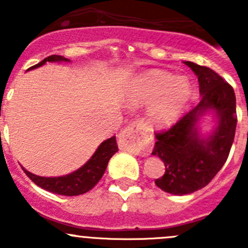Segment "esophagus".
<instances>
[{
	"mask_svg": "<svg viewBox=\"0 0 248 248\" xmlns=\"http://www.w3.org/2000/svg\"><path fill=\"white\" fill-rule=\"evenodd\" d=\"M153 145V138L145 130L143 122L131 123L119 134V146L135 155L146 156Z\"/></svg>",
	"mask_w": 248,
	"mask_h": 248,
	"instance_id": "34e87169",
	"label": "esophagus"
}]
</instances>
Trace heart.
Instances as JSON below:
<instances>
[{
  "label": "heart",
  "instance_id": "heart-1",
  "mask_svg": "<svg viewBox=\"0 0 248 248\" xmlns=\"http://www.w3.org/2000/svg\"><path fill=\"white\" fill-rule=\"evenodd\" d=\"M191 95L185 77H175L165 71L153 69L140 76L129 95L134 107L150 104L149 122L155 126H170L181 117Z\"/></svg>",
  "mask_w": 248,
  "mask_h": 248
}]
</instances>
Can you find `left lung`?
<instances>
[{
  "mask_svg": "<svg viewBox=\"0 0 248 248\" xmlns=\"http://www.w3.org/2000/svg\"><path fill=\"white\" fill-rule=\"evenodd\" d=\"M196 74L201 100L169 130L157 133L151 155L163 160L165 174L155 180L157 187L172 195H186L205 187L226 163L235 138L236 97L233 88L212 69L184 62ZM207 111L217 126L207 137L198 130V120Z\"/></svg>",
  "mask_w": 248,
  "mask_h": 248,
  "instance_id": "8db88e82",
  "label": "left lung"
}]
</instances>
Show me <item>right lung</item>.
Here are the masks:
<instances>
[{
    "label": "right lung",
    "instance_id": "add662e5",
    "mask_svg": "<svg viewBox=\"0 0 248 248\" xmlns=\"http://www.w3.org/2000/svg\"><path fill=\"white\" fill-rule=\"evenodd\" d=\"M47 62H71L68 58L63 56H49L45 58L42 62L38 64L31 67L30 69H36L41 65L46 64ZM28 69V71H30ZM118 151V145L115 137H111L110 139L104 140L98 149L95 150L91 159L87 161L83 166H80L78 170L71 172V174L64 175V176H56V177H45L38 176L32 172L27 171L25 168L23 171L26 172L31 180L33 181L39 187L47 190L49 192L58 195H64V196H77L82 195L92 190L94 186L97 185L98 181L102 179L104 175L105 169L108 166L109 160Z\"/></svg>",
    "mask_w": 248,
    "mask_h": 248
}]
</instances>
